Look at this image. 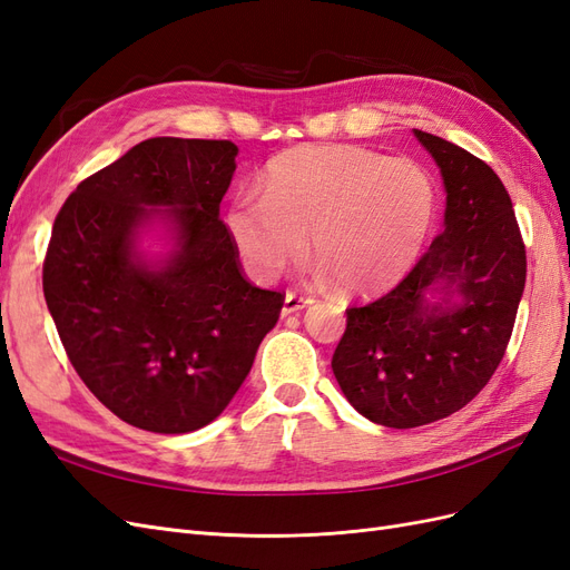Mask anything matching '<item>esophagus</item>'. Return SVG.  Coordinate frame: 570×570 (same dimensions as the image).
<instances>
[{
  "instance_id": "34e87169",
  "label": "esophagus",
  "mask_w": 570,
  "mask_h": 570,
  "mask_svg": "<svg viewBox=\"0 0 570 570\" xmlns=\"http://www.w3.org/2000/svg\"><path fill=\"white\" fill-rule=\"evenodd\" d=\"M314 299L312 297H302V295H295V292H287L285 295V302H283V316H289V314H297L302 312V308L312 306Z\"/></svg>"
}]
</instances>
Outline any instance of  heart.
<instances>
[{
    "label": "heart",
    "instance_id": "obj_1",
    "mask_svg": "<svg viewBox=\"0 0 570 570\" xmlns=\"http://www.w3.org/2000/svg\"><path fill=\"white\" fill-rule=\"evenodd\" d=\"M264 193H237L226 228L247 271L273 283L297 266L306 237L350 295L400 283L433 233L438 187L413 161L356 145H308L275 157Z\"/></svg>",
    "mask_w": 570,
    "mask_h": 570
}]
</instances>
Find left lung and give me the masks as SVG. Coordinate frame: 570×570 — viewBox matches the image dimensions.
<instances>
[{"label":"left lung","instance_id":"8db88e82","mask_svg":"<svg viewBox=\"0 0 570 570\" xmlns=\"http://www.w3.org/2000/svg\"><path fill=\"white\" fill-rule=\"evenodd\" d=\"M435 159L444 230L385 297L347 308L333 373L347 402L385 428L452 416L502 361L525 287V247L494 170L438 135L413 130Z\"/></svg>","mask_w":570,"mask_h":570}]
</instances>
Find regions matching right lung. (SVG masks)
<instances>
[{
	"label": "right lung",
	"mask_w": 570,
	"mask_h": 570,
	"mask_svg": "<svg viewBox=\"0 0 570 570\" xmlns=\"http://www.w3.org/2000/svg\"><path fill=\"white\" fill-rule=\"evenodd\" d=\"M230 140L151 137L82 180L51 228L42 287L80 381L120 421L209 425L252 371L285 297L252 285L218 218ZM171 243L149 257L154 226Z\"/></svg>",
	"instance_id": "1"
}]
</instances>
